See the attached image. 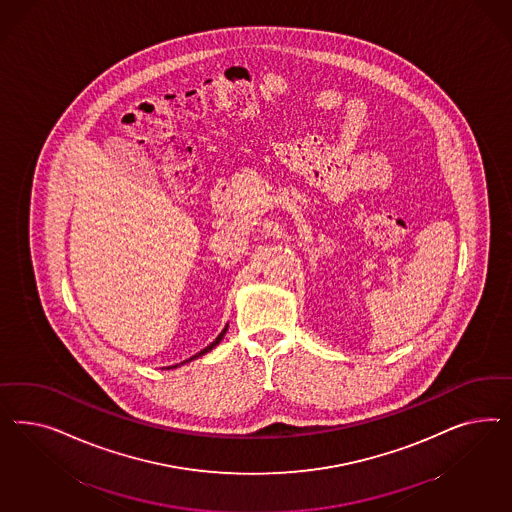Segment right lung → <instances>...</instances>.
<instances>
[{
  "label": "right lung",
  "instance_id": "right-lung-1",
  "mask_svg": "<svg viewBox=\"0 0 512 512\" xmlns=\"http://www.w3.org/2000/svg\"><path fill=\"white\" fill-rule=\"evenodd\" d=\"M225 332H227V326H225V328H223V330H221V334H219V336H217L216 340L212 341V343H210V345H208V347H204V349H202L201 353H197V355H195V357L189 358V360H193V358L201 357V355H204V353H208V351H210V349H214V347H216L217 343H219V341L223 340V336H225ZM189 360H186V362H189ZM182 364H184V362H182ZM171 368H176V366H171Z\"/></svg>",
  "mask_w": 512,
  "mask_h": 512
}]
</instances>
